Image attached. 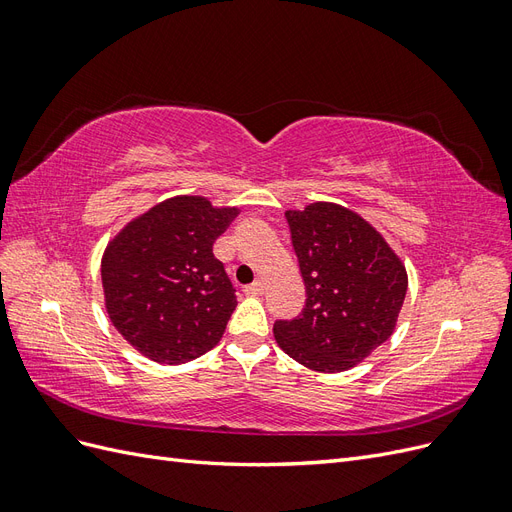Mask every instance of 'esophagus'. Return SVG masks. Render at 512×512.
I'll use <instances>...</instances> for the list:
<instances>
[{"label": "esophagus", "instance_id": "34e87169", "mask_svg": "<svg viewBox=\"0 0 512 512\" xmlns=\"http://www.w3.org/2000/svg\"><path fill=\"white\" fill-rule=\"evenodd\" d=\"M243 292H245V294H250V297H258V294L265 292V284H262V282L258 280V282L250 284V286H245V288H243Z\"/></svg>", "mask_w": 512, "mask_h": 512}]
</instances>
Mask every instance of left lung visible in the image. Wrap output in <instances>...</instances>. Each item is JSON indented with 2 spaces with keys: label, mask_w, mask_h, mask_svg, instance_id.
I'll return each mask as SVG.
<instances>
[{
  "label": "left lung",
  "mask_w": 512,
  "mask_h": 512,
  "mask_svg": "<svg viewBox=\"0 0 512 512\" xmlns=\"http://www.w3.org/2000/svg\"><path fill=\"white\" fill-rule=\"evenodd\" d=\"M305 282L301 316L275 320L294 361L324 374L361 363L395 331L408 290L406 267L361 215L333 203L286 211Z\"/></svg>",
  "instance_id": "8db88e82"
}]
</instances>
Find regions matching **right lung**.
<instances>
[{"label":"right lung","instance_id":"right-lung-1","mask_svg":"<svg viewBox=\"0 0 512 512\" xmlns=\"http://www.w3.org/2000/svg\"><path fill=\"white\" fill-rule=\"evenodd\" d=\"M237 213V207L215 209L203 196H175L108 243L102 258L108 318L147 359L179 365L218 346L237 297L213 243Z\"/></svg>","mask_w":512,"mask_h":512}]
</instances>
